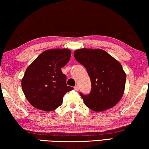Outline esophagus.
Wrapping results in <instances>:
<instances>
[{"mask_svg":"<svg viewBox=\"0 0 149 149\" xmlns=\"http://www.w3.org/2000/svg\"><path fill=\"white\" fill-rule=\"evenodd\" d=\"M74 89H75V90H76V91H77L79 90V86L78 85H76L74 87Z\"/></svg>","mask_w":149,"mask_h":149,"instance_id":"obj_1","label":"esophagus"}]
</instances>
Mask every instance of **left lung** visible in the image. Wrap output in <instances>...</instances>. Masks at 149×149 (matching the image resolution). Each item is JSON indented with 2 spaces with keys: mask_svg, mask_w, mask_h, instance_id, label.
I'll list each match as a JSON object with an SVG mask.
<instances>
[{
  "mask_svg": "<svg viewBox=\"0 0 149 149\" xmlns=\"http://www.w3.org/2000/svg\"><path fill=\"white\" fill-rule=\"evenodd\" d=\"M74 57L83 65L90 77L88 95L80 94L90 109L101 112L114 107L123 96L126 74L120 63L100 49L83 48L74 51Z\"/></svg>",
  "mask_w": 149,
  "mask_h": 149,
  "instance_id": "left-lung-1",
  "label": "left lung"
}]
</instances>
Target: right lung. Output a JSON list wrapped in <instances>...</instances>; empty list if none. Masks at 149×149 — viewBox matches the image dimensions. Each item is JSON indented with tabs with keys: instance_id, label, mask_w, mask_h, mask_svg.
<instances>
[{
	"instance_id": "1",
	"label": "right lung",
	"mask_w": 149,
	"mask_h": 149,
	"mask_svg": "<svg viewBox=\"0 0 149 149\" xmlns=\"http://www.w3.org/2000/svg\"><path fill=\"white\" fill-rule=\"evenodd\" d=\"M68 49H48L41 53L26 68L21 80L26 98L33 107L52 111L60 106L63 97L72 87L66 84L61 68L70 61Z\"/></svg>"
}]
</instances>
